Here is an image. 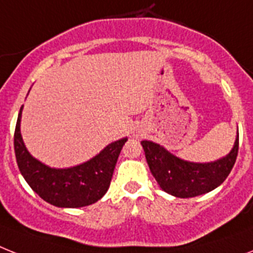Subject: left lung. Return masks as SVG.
<instances>
[{
	"mask_svg": "<svg viewBox=\"0 0 253 253\" xmlns=\"http://www.w3.org/2000/svg\"><path fill=\"white\" fill-rule=\"evenodd\" d=\"M152 176L166 193L177 198L203 195L220 186L234 167L239 149V134L234 147L222 159L211 163H191L167 151L151 141L141 142Z\"/></svg>",
	"mask_w": 253,
	"mask_h": 253,
	"instance_id": "8db88e82",
	"label": "left lung"
}]
</instances>
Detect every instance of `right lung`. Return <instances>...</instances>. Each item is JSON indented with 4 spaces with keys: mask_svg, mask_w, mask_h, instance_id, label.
I'll return each instance as SVG.
<instances>
[{
    "mask_svg": "<svg viewBox=\"0 0 253 253\" xmlns=\"http://www.w3.org/2000/svg\"><path fill=\"white\" fill-rule=\"evenodd\" d=\"M22 110L23 106L14 133V150L19 170L31 189L45 202L60 208H80L101 199L110 187L115 166L128 138L112 142L80 166L67 169L50 168L35 159L24 146L20 134Z\"/></svg>",
    "mask_w": 253,
    "mask_h": 253,
    "instance_id": "add662e5",
    "label": "right lung"
}]
</instances>
